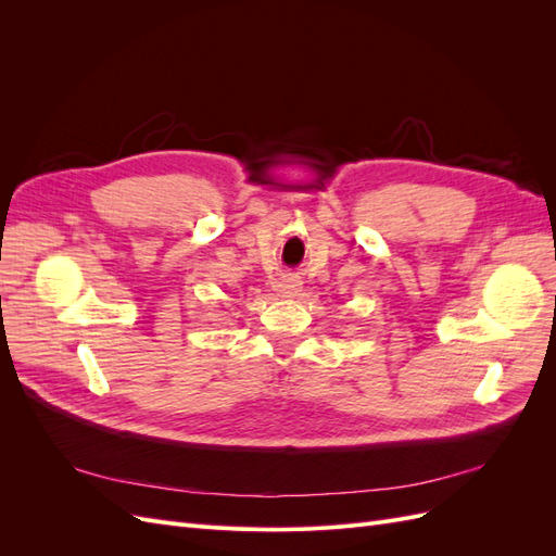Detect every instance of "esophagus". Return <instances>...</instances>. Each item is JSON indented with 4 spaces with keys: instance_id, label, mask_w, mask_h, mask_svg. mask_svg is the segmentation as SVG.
Returning <instances> with one entry per match:
<instances>
[{
    "instance_id": "1",
    "label": "esophagus",
    "mask_w": 556,
    "mask_h": 556,
    "mask_svg": "<svg viewBox=\"0 0 556 556\" xmlns=\"http://www.w3.org/2000/svg\"><path fill=\"white\" fill-rule=\"evenodd\" d=\"M299 290H301V282L294 280V278H288V280L280 282V292H282V294L294 296V294H299Z\"/></svg>"
}]
</instances>
